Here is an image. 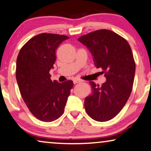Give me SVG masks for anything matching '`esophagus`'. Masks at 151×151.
<instances>
[{
  "instance_id": "obj_1",
  "label": "esophagus",
  "mask_w": 151,
  "mask_h": 151,
  "mask_svg": "<svg viewBox=\"0 0 151 151\" xmlns=\"http://www.w3.org/2000/svg\"><path fill=\"white\" fill-rule=\"evenodd\" d=\"M83 81L81 80V79H78V78H75V79L73 80V83L74 84H76V83H81Z\"/></svg>"
}]
</instances>
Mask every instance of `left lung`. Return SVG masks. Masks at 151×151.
Masks as SVG:
<instances>
[{"label": "left lung", "mask_w": 151, "mask_h": 151, "mask_svg": "<svg viewBox=\"0 0 151 151\" xmlns=\"http://www.w3.org/2000/svg\"><path fill=\"white\" fill-rule=\"evenodd\" d=\"M93 58L95 66L106 78L102 86L90 81L92 94L85 99V109L93 120L104 122L117 115L131 94L136 64L128 42L109 30H98L78 39Z\"/></svg>", "instance_id": "1"}]
</instances>
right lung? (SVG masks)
<instances>
[{"instance_id": "right-lung-1", "label": "right lung", "mask_w": 151, "mask_h": 151, "mask_svg": "<svg viewBox=\"0 0 151 151\" xmlns=\"http://www.w3.org/2000/svg\"><path fill=\"white\" fill-rule=\"evenodd\" d=\"M68 39L57 34H39L29 40L18 54L16 79L22 97L31 113L44 122L62 115L73 87L70 80L52 81L49 74L56 60V49Z\"/></svg>"}]
</instances>
